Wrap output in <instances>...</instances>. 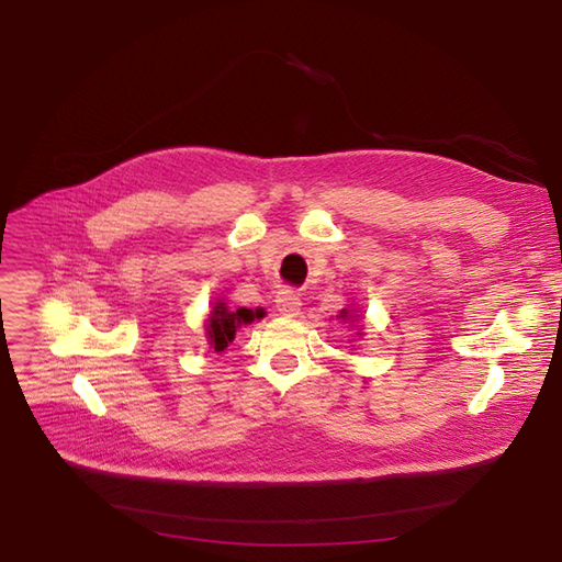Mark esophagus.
I'll return each instance as SVG.
<instances>
[{
	"label": "esophagus",
	"instance_id": "esophagus-1",
	"mask_svg": "<svg viewBox=\"0 0 562 562\" xmlns=\"http://www.w3.org/2000/svg\"><path fill=\"white\" fill-rule=\"evenodd\" d=\"M276 307L282 316H296L301 312V296L296 291L282 289L276 299Z\"/></svg>",
	"mask_w": 562,
	"mask_h": 562
}]
</instances>
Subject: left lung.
Instances as JSON below:
<instances>
[{"mask_svg": "<svg viewBox=\"0 0 562 562\" xmlns=\"http://www.w3.org/2000/svg\"><path fill=\"white\" fill-rule=\"evenodd\" d=\"M341 321L346 323V321H358V316H352V312H348V310H341ZM358 335H362V333H358Z\"/></svg>", "mask_w": 562, "mask_h": 562, "instance_id": "1", "label": "left lung"}]
</instances>
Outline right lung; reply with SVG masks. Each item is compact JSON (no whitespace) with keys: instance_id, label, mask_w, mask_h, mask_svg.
Wrapping results in <instances>:
<instances>
[{"instance_id":"obj_1","label":"right lung","mask_w":562,"mask_h":562,"mask_svg":"<svg viewBox=\"0 0 562 562\" xmlns=\"http://www.w3.org/2000/svg\"><path fill=\"white\" fill-rule=\"evenodd\" d=\"M263 310H246V307H239V310H232L227 307V303L223 301H216L214 303V310L210 312V318H206V339H210L212 348L216 352H223L227 348V344L234 341V335H236V328L241 326H248V323H252L255 318H263Z\"/></svg>"}]
</instances>
